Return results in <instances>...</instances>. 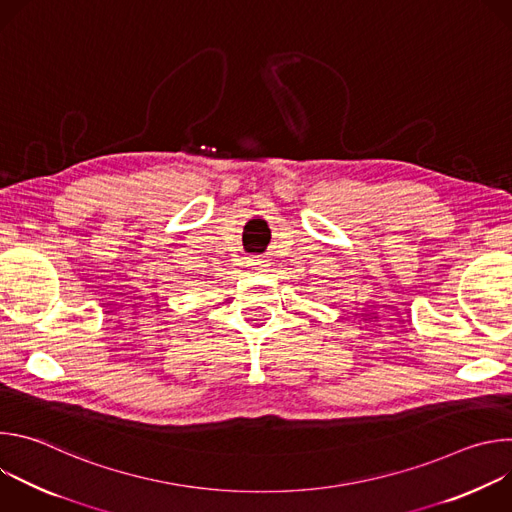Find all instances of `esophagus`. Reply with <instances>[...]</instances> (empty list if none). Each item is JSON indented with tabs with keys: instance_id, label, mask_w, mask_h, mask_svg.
Masks as SVG:
<instances>
[{
	"instance_id": "34e87169",
	"label": "esophagus",
	"mask_w": 512,
	"mask_h": 512,
	"mask_svg": "<svg viewBox=\"0 0 512 512\" xmlns=\"http://www.w3.org/2000/svg\"><path fill=\"white\" fill-rule=\"evenodd\" d=\"M265 263H267V261H263V259H255V261H251V265H253L255 269H263V267H265Z\"/></svg>"
}]
</instances>
